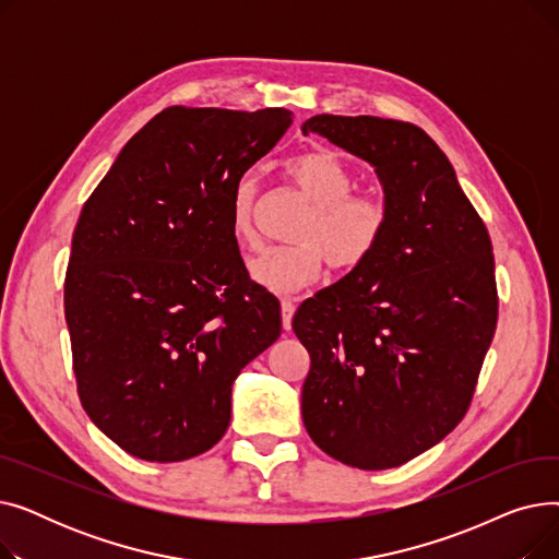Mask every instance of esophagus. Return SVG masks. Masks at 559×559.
<instances>
[{
  "instance_id": "1",
  "label": "esophagus",
  "mask_w": 559,
  "mask_h": 559,
  "mask_svg": "<svg viewBox=\"0 0 559 559\" xmlns=\"http://www.w3.org/2000/svg\"><path fill=\"white\" fill-rule=\"evenodd\" d=\"M295 310H297V306L292 304L289 299H283V301H281V317H283V329H285V331L292 329V317H295Z\"/></svg>"
}]
</instances>
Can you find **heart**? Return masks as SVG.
Here are the masks:
<instances>
[{"mask_svg": "<svg viewBox=\"0 0 559 559\" xmlns=\"http://www.w3.org/2000/svg\"><path fill=\"white\" fill-rule=\"evenodd\" d=\"M285 171L310 199V209L292 230L297 242L267 247L249 260V276L276 295H292L314 283L326 260L340 272L360 267L383 242L388 228L385 203L354 192V174L337 154L306 152L289 158ZM255 199L258 181L247 171L233 183L228 209V228L240 247L258 242Z\"/></svg>", "mask_w": 559, "mask_h": 559, "instance_id": "b5f03b06", "label": "heart"}]
</instances>
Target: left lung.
Returning <instances> with one entry per match:
<instances>
[{
  "label": "left lung",
  "mask_w": 559,
  "mask_h": 559,
  "mask_svg": "<svg viewBox=\"0 0 559 559\" xmlns=\"http://www.w3.org/2000/svg\"><path fill=\"white\" fill-rule=\"evenodd\" d=\"M301 131L369 163L388 211L373 255L292 319L310 354L304 424L331 457L392 468L442 442L472 403L498 317L489 233L424 129L314 115Z\"/></svg>",
  "instance_id": "1"
}]
</instances>
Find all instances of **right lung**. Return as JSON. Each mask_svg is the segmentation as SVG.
Segmentation results:
<instances>
[{
	"label": "right lung",
	"instance_id": "1",
	"mask_svg": "<svg viewBox=\"0 0 559 559\" xmlns=\"http://www.w3.org/2000/svg\"><path fill=\"white\" fill-rule=\"evenodd\" d=\"M289 124L285 108H165L83 205L66 276L76 388L133 457L213 449L235 378L281 335L278 299L249 281L228 209Z\"/></svg>",
	"mask_w": 559,
	"mask_h": 559
}]
</instances>
